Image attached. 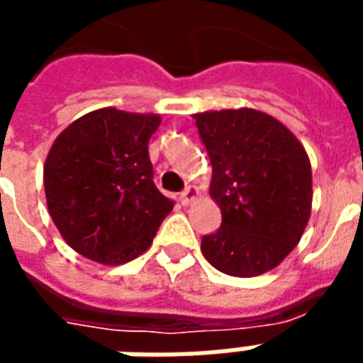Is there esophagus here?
<instances>
[{
  "label": "esophagus",
  "mask_w": 363,
  "mask_h": 363,
  "mask_svg": "<svg viewBox=\"0 0 363 363\" xmlns=\"http://www.w3.org/2000/svg\"><path fill=\"white\" fill-rule=\"evenodd\" d=\"M198 196H200L198 189L196 186H189V189H184L181 192V203L182 206H190V203L198 200Z\"/></svg>",
  "instance_id": "esophagus-1"
}]
</instances>
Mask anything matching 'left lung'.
<instances>
[{
    "instance_id": "obj_1",
    "label": "left lung",
    "mask_w": 363,
    "mask_h": 363,
    "mask_svg": "<svg viewBox=\"0 0 363 363\" xmlns=\"http://www.w3.org/2000/svg\"><path fill=\"white\" fill-rule=\"evenodd\" d=\"M211 161L209 194L221 227L202 254L225 275L256 277L277 267L304 235L311 211V165L304 146L257 109L196 113Z\"/></svg>"
}]
</instances>
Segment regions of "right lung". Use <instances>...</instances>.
I'll use <instances>...</instances> for the list:
<instances>
[{"instance_id": "obj_1", "label": "right lung", "mask_w": 363, "mask_h": 363, "mask_svg": "<svg viewBox=\"0 0 363 363\" xmlns=\"http://www.w3.org/2000/svg\"><path fill=\"white\" fill-rule=\"evenodd\" d=\"M157 113L104 107L59 134L44 165L45 202L65 242L104 265L144 254L173 200L154 184L147 142Z\"/></svg>"}]
</instances>
